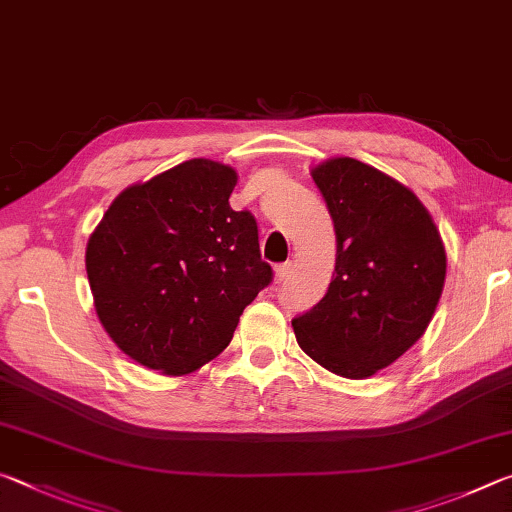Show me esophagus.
I'll use <instances>...</instances> for the list:
<instances>
[{"label":"esophagus","instance_id":"1","mask_svg":"<svg viewBox=\"0 0 512 512\" xmlns=\"http://www.w3.org/2000/svg\"><path fill=\"white\" fill-rule=\"evenodd\" d=\"M291 275V264H280L275 268V282H284Z\"/></svg>","mask_w":512,"mask_h":512}]
</instances>
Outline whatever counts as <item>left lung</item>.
I'll use <instances>...</instances> for the list:
<instances>
[{"instance_id":"left-lung-1","label":"left lung","mask_w":512,"mask_h":512,"mask_svg":"<svg viewBox=\"0 0 512 512\" xmlns=\"http://www.w3.org/2000/svg\"><path fill=\"white\" fill-rule=\"evenodd\" d=\"M311 178L334 221L336 275L291 325L320 366L368 379L429 327L445 287V244L420 198L366 162L332 158Z\"/></svg>"}]
</instances>
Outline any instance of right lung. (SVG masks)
Returning a JSON list of instances; mask_svg holds the SVG:
<instances>
[{
  "label": "right lung",
  "instance_id": "add662e5",
  "mask_svg": "<svg viewBox=\"0 0 512 512\" xmlns=\"http://www.w3.org/2000/svg\"><path fill=\"white\" fill-rule=\"evenodd\" d=\"M237 171L194 158L126 187L85 250L94 309L117 348L180 377L221 354L273 280L257 221L235 212Z\"/></svg>",
  "mask_w": 512,
  "mask_h": 512
}]
</instances>
